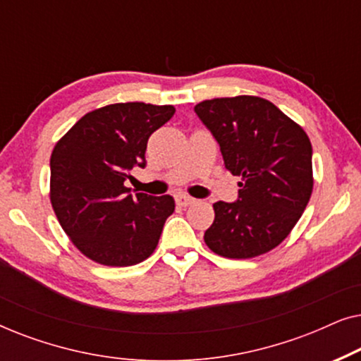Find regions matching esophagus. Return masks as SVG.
Segmentation results:
<instances>
[{
    "mask_svg": "<svg viewBox=\"0 0 361 361\" xmlns=\"http://www.w3.org/2000/svg\"><path fill=\"white\" fill-rule=\"evenodd\" d=\"M176 202H177V205H180V207H189L194 204L195 199H192V197L185 195V194H179L176 197Z\"/></svg>",
    "mask_w": 361,
    "mask_h": 361,
    "instance_id": "34e87169",
    "label": "esophagus"
}]
</instances>
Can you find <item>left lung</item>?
Wrapping results in <instances>:
<instances>
[{
    "instance_id": "left-lung-1",
    "label": "left lung",
    "mask_w": 361,
    "mask_h": 361,
    "mask_svg": "<svg viewBox=\"0 0 361 361\" xmlns=\"http://www.w3.org/2000/svg\"><path fill=\"white\" fill-rule=\"evenodd\" d=\"M195 113L238 182V200L215 202L204 240L214 253L255 258L290 233L312 194V145L298 123L259 97L214 98Z\"/></svg>"
}]
</instances>
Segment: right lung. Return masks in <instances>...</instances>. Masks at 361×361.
Segmentation results:
<instances>
[{"mask_svg": "<svg viewBox=\"0 0 361 361\" xmlns=\"http://www.w3.org/2000/svg\"><path fill=\"white\" fill-rule=\"evenodd\" d=\"M176 113L172 105L115 103L82 116L51 156V204L72 243L105 266H133L156 250L171 195L133 197L125 180L146 166L149 136Z\"/></svg>", "mask_w": 361, "mask_h": 361, "instance_id": "obj_1", "label": "right lung"}]
</instances>
